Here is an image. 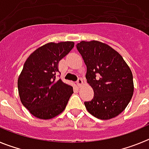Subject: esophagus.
Wrapping results in <instances>:
<instances>
[{"mask_svg": "<svg viewBox=\"0 0 149 149\" xmlns=\"http://www.w3.org/2000/svg\"><path fill=\"white\" fill-rule=\"evenodd\" d=\"M76 84H77V85L78 86H81V85H82V84H83L82 79H81V78H78V79H77V81H76Z\"/></svg>", "mask_w": 149, "mask_h": 149, "instance_id": "esophagus-1", "label": "esophagus"}]
</instances>
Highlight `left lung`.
I'll return each mask as SVG.
<instances>
[{
	"label": "left lung",
	"mask_w": 149,
	"mask_h": 149,
	"mask_svg": "<svg viewBox=\"0 0 149 149\" xmlns=\"http://www.w3.org/2000/svg\"><path fill=\"white\" fill-rule=\"evenodd\" d=\"M86 65V78L94 91L84 104L89 113L106 120L120 114L134 93L133 74L117 51L98 41H82L76 45Z\"/></svg>",
	"instance_id": "8db88e82"
}]
</instances>
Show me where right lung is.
<instances>
[{
  "label": "right lung",
  "mask_w": 149,
  "mask_h": 149,
  "mask_svg": "<svg viewBox=\"0 0 149 149\" xmlns=\"http://www.w3.org/2000/svg\"><path fill=\"white\" fill-rule=\"evenodd\" d=\"M74 48L73 42L48 43L24 63L18 80L22 104L35 117L52 119L65 110L73 87L57 80L58 63Z\"/></svg>",
  "instance_id": "obj_1"
}]
</instances>
